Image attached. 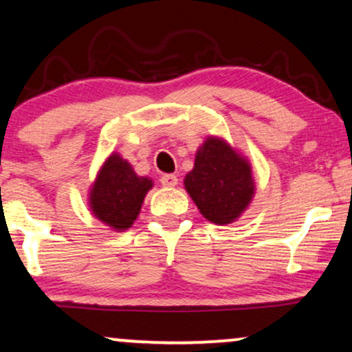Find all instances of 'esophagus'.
I'll return each mask as SVG.
<instances>
[{
	"label": "esophagus",
	"instance_id": "1",
	"mask_svg": "<svg viewBox=\"0 0 352 352\" xmlns=\"http://www.w3.org/2000/svg\"><path fill=\"white\" fill-rule=\"evenodd\" d=\"M161 184L164 186H175L177 184H179V179H177V175H173V173H164V175L161 177Z\"/></svg>",
	"mask_w": 352,
	"mask_h": 352
}]
</instances>
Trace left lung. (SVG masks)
<instances>
[{"label": "left lung", "instance_id": "1", "mask_svg": "<svg viewBox=\"0 0 352 352\" xmlns=\"http://www.w3.org/2000/svg\"><path fill=\"white\" fill-rule=\"evenodd\" d=\"M185 188L208 221L229 224L250 203L255 185L250 166L224 141L209 138L185 177Z\"/></svg>", "mask_w": 352, "mask_h": 352}]
</instances>
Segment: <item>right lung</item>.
Instances as JSON below:
<instances>
[{
  "label": "right lung",
  "mask_w": 352,
  "mask_h": 352,
  "mask_svg": "<svg viewBox=\"0 0 352 352\" xmlns=\"http://www.w3.org/2000/svg\"><path fill=\"white\" fill-rule=\"evenodd\" d=\"M151 186L153 182L138 177L130 164L113 154L107 159L92 186L91 208L102 222L117 230H124L140 214Z\"/></svg>",
  "instance_id": "add662e5"
}]
</instances>
